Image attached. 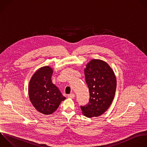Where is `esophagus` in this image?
Wrapping results in <instances>:
<instances>
[{
    "label": "esophagus",
    "instance_id": "34e87169",
    "mask_svg": "<svg viewBox=\"0 0 147 147\" xmlns=\"http://www.w3.org/2000/svg\"><path fill=\"white\" fill-rule=\"evenodd\" d=\"M68 98H72V99H73V98H74V97H75V94H74V93L70 94L68 95Z\"/></svg>",
    "mask_w": 147,
    "mask_h": 147
}]
</instances>
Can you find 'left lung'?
Wrapping results in <instances>:
<instances>
[{"label":"left lung","instance_id":"1","mask_svg":"<svg viewBox=\"0 0 147 147\" xmlns=\"http://www.w3.org/2000/svg\"><path fill=\"white\" fill-rule=\"evenodd\" d=\"M86 82L90 91V101L80 106L87 117L102 115L111 105L115 93L117 80L109 65L99 59H92L84 69Z\"/></svg>","mask_w":147,"mask_h":147}]
</instances>
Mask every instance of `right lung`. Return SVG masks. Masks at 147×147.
<instances>
[{"instance_id":"right-lung-1","label":"right lung","mask_w":147,"mask_h":147,"mask_svg":"<svg viewBox=\"0 0 147 147\" xmlns=\"http://www.w3.org/2000/svg\"><path fill=\"white\" fill-rule=\"evenodd\" d=\"M53 69L41 67L33 74L29 84V96L34 108L40 113L49 115L55 112L65 99L59 89L52 83Z\"/></svg>"}]
</instances>
